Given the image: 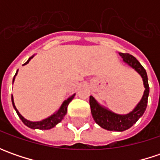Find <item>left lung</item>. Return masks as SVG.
Instances as JSON below:
<instances>
[{
  "label": "left lung",
  "instance_id": "1",
  "mask_svg": "<svg viewBox=\"0 0 160 160\" xmlns=\"http://www.w3.org/2000/svg\"><path fill=\"white\" fill-rule=\"evenodd\" d=\"M119 55L123 58L124 62L132 68L142 78L145 90L142 100L130 113L126 115H119L110 111L109 109L102 106L92 96H90V107L92 118L96 124L108 131L122 132L133 126L137 122V120L143 115L147 108L150 87L148 83L146 70L138 60L128 53L119 52Z\"/></svg>",
  "mask_w": 160,
  "mask_h": 160
}]
</instances>
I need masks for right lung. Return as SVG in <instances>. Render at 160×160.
Here are the masks:
<instances>
[{
  "instance_id": "1",
  "label": "right lung",
  "mask_w": 160,
  "mask_h": 160,
  "mask_svg": "<svg viewBox=\"0 0 160 160\" xmlns=\"http://www.w3.org/2000/svg\"><path fill=\"white\" fill-rule=\"evenodd\" d=\"M33 58H34V56L30 57V58H28V61H27V62H26L24 65L28 64V62L30 61V59ZM17 74H18V71L16 72L15 77L17 76ZM15 77H14V78H13V82H14V80H15ZM75 95H76V94H73V95L70 96L69 98H68V99H67V100L62 103V105L60 106L59 109H58L56 113H54L53 115H52L51 117L47 118H45V119L42 120V121H37V122H32V121H29V120L26 119V118L22 116L21 114L18 112V110L17 109L15 104H14V101H13V96H11V101H12V105H13V108H15L16 112H17V114H18V116L19 117V118L22 120V122H23L26 126H28L29 128H32V129L48 130V129H52V127H54V126H56L57 124H58L59 122H61V120L64 118L65 115L67 114L68 106L69 102L73 100V98L75 97Z\"/></svg>"
}]
</instances>
